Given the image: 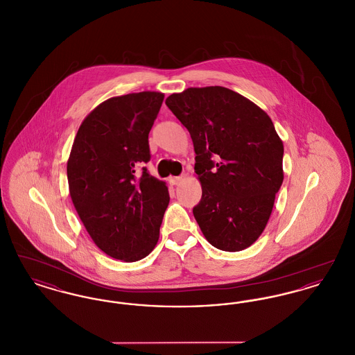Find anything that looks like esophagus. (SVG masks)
Instances as JSON below:
<instances>
[{
	"instance_id": "esophagus-1",
	"label": "esophagus",
	"mask_w": 355,
	"mask_h": 355,
	"mask_svg": "<svg viewBox=\"0 0 355 355\" xmlns=\"http://www.w3.org/2000/svg\"><path fill=\"white\" fill-rule=\"evenodd\" d=\"M182 180H184L182 177H170V185H177V184H180Z\"/></svg>"
}]
</instances>
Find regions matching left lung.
Wrapping results in <instances>:
<instances>
[{
	"instance_id": "left-lung-1",
	"label": "left lung",
	"mask_w": 355,
	"mask_h": 355,
	"mask_svg": "<svg viewBox=\"0 0 355 355\" xmlns=\"http://www.w3.org/2000/svg\"><path fill=\"white\" fill-rule=\"evenodd\" d=\"M165 103L193 139L202 198L194 218L210 245L241 252L263 233L284 182V142L265 110L223 86L187 87Z\"/></svg>"
}]
</instances>
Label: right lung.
<instances>
[{
	"label": "right lung",
	"mask_w": 355,
	"mask_h": 355,
	"mask_svg": "<svg viewBox=\"0 0 355 355\" xmlns=\"http://www.w3.org/2000/svg\"><path fill=\"white\" fill-rule=\"evenodd\" d=\"M165 94L139 92L101 102L85 117L70 150L69 194L102 252L123 262L152 253L169 205L168 186L144 168L149 132Z\"/></svg>",
	"instance_id": "obj_1"
}]
</instances>
